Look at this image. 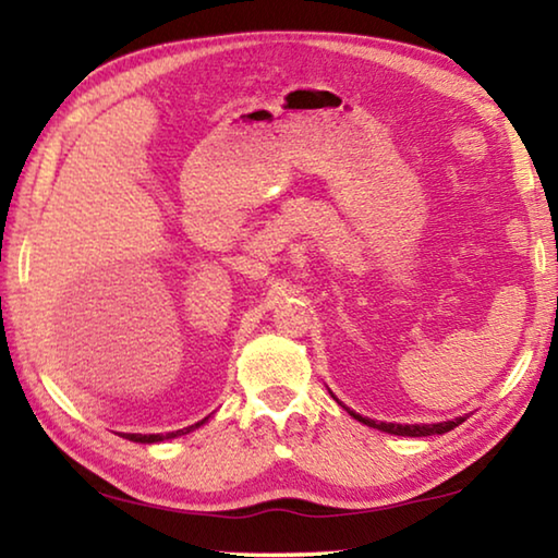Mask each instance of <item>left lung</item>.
<instances>
[{"label":"left lung","instance_id":"left-lung-1","mask_svg":"<svg viewBox=\"0 0 558 558\" xmlns=\"http://www.w3.org/2000/svg\"><path fill=\"white\" fill-rule=\"evenodd\" d=\"M349 415H352V418H356V421H362L364 426H369V428H379L384 433H393V436H411V438L440 436V433H448V430H452L456 426H460L462 421H465V415H460V418H456V421L430 423V426H426V423H423V426H401V423H376L372 418H362V415L354 413V411H349Z\"/></svg>","mask_w":558,"mask_h":558}]
</instances>
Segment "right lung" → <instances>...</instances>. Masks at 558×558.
Here are the masks:
<instances>
[{"mask_svg": "<svg viewBox=\"0 0 558 558\" xmlns=\"http://www.w3.org/2000/svg\"><path fill=\"white\" fill-rule=\"evenodd\" d=\"M206 421V418H204ZM204 421H199V423H194V426H189V428H182V430H172V433H153V436H143V433H125V436L122 438H128V440H135V442H159V440H165V438H177V436H184V433H189V430H194L196 426H202Z\"/></svg>", "mask_w": 558, "mask_h": 558, "instance_id": "1", "label": "right lung"}]
</instances>
